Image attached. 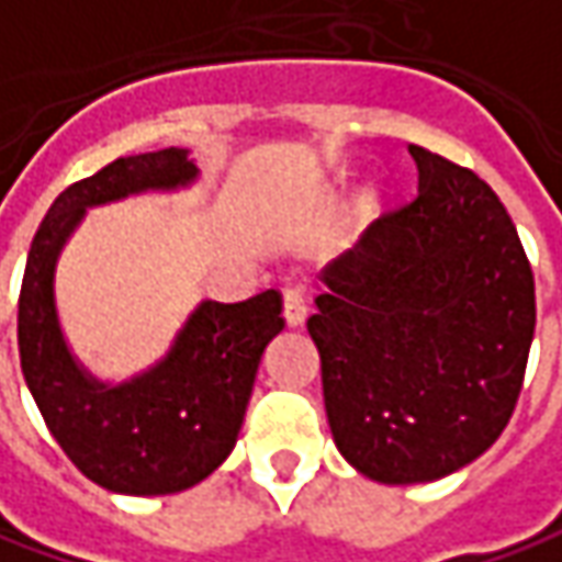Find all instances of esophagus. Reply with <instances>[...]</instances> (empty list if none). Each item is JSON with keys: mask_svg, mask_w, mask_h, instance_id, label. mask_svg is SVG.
<instances>
[{"mask_svg": "<svg viewBox=\"0 0 562 562\" xmlns=\"http://www.w3.org/2000/svg\"><path fill=\"white\" fill-rule=\"evenodd\" d=\"M282 317H285L289 326H301L304 323V317H307V295H304V289L289 285L282 292Z\"/></svg>", "mask_w": 562, "mask_h": 562, "instance_id": "esophagus-1", "label": "esophagus"}]
</instances>
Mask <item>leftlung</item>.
Returning <instances> with one entry per match:
<instances>
[{
	"instance_id": "obj_1",
	"label": "left lung",
	"mask_w": 562,
	"mask_h": 562,
	"mask_svg": "<svg viewBox=\"0 0 562 562\" xmlns=\"http://www.w3.org/2000/svg\"><path fill=\"white\" fill-rule=\"evenodd\" d=\"M416 199L367 226L319 280L307 333L341 457L373 482H436L510 423L535 280L507 207L473 170L411 146Z\"/></svg>"
}]
</instances>
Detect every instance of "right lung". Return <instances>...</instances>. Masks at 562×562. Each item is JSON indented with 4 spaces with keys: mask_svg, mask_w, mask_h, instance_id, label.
Wrapping results in <instances>:
<instances>
[{
    "mask_svg": "<svg viewBox=\"0 0 562 562\" xmlns=\"http://www.w3.org/2000/svg\"><path fill=\"white\" fill-rule=\"evenodd\" d=\"M195 180L189 148L117 158L68 186L30 243L18 301L24 382L61 451L108 492L173 494L214 473L236 448L263 348L285 326L280 292L267 289L236 304L202 301L165 358L124 382L92 376L74 358L55 307V267L87 207Z\"/></svg>",
    "mask_w": 562,
    "mask_h": 562,
    "instance_id": "1",
    "label": "right lung"
}]
</instances>
